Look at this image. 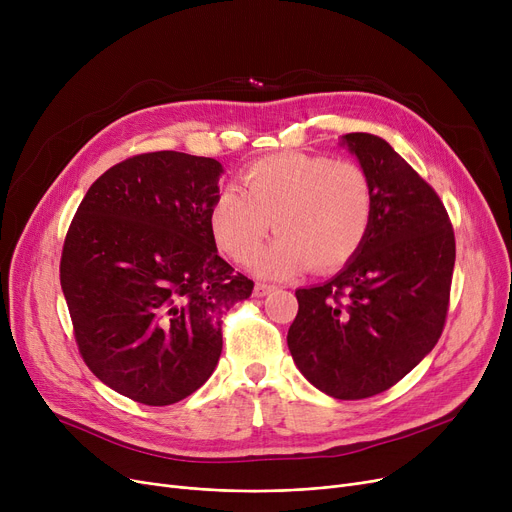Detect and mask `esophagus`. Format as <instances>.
Instances as JSON below:
<instances>
[{
    "instance_id": "esophagus-1",
    "label": "esophagus",
    "mask_w": 512,
    "mask_h": 512,
    "mask_svg": "<svg viewBox=\"0 0 512 512\" xmlns=\"http://www.w3.org/2000/svg\"><path fill=\"white\" fill-rule=\"evenodd\" d=\"M274 290H276V286H274V284L257 282V284H255V288H253V294H255V297H265V294H270V292H274Z\"/></svg>"
}]
</instances>
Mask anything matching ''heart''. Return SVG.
<instances>
[{"instance_id":"b5f03b06","label":"heart","mask_w":512,"mask_h":512,"mask_svg":"<svg viewBox=\"0 0 512 512\" xmlns=\"http://www.w3.org/2000/svg\"><path fill=\"white\" fill-rule=\"evenodd\" d=\"M240 182L245 194L230 186L211 203L209 230L230 259L247 263L276 224L280 236L255 261L259 274L334 272L365 245L375 191L357 161L280 151L253 161Z\"/></svg>"}]
</instances>
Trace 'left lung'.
Returning <instances> with one entry per match:
<instances>
[{
    "instance_id": "left-lung-1",
    "label": "left lung",
    "mask_w": 512,
    "mask_h": 512,
    "mask_svg": "<svg viewBox=\"0 0 512 512\" xmlns=\"http://www.w3.org/2000/svg\"><path fill=\"white\" fill-rule=\"evenodd\" d=\"M342 143L373 182V224L338 276L294 292L288 348L315 388L361 400L398 384L440 340L456 245L438 193L384 139L348 132Z\"/></svg>"
}]
</instances>
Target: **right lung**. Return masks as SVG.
I'll use <instances>...</instances> for the list:
<instances>
[{"instance_id": "1", "label": "right lung", "mask_w": 512, "mask_h": 512, "mask_svg": "<svg viewBox=\"0 0 512 512\" xmlns=\"http://www.w3.org/2000/svg\"><path fill=\"white\" fill-rule=\"evenodd\" d=\"M220 174L211 157H128L91 184L66 232L60 282L78 353L105 386L149 407L209 380L222 315L255 286L209 230Z\"/></svg>"}]
</instances>
